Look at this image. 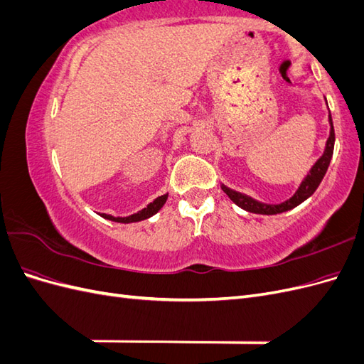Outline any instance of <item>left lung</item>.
Listing matches in <instances>:
<instances>
[{"label":"left lung","instance_id":"obj_1","mask_svg":"<svg viewBox=\"0 0 364 364\" xmlns=\"http://www.w3.org/2000/svg\"><path fill=\"white\" fill-rule=\"evenodd\" d=\"M328 118H329V126H331V129H329V136L326 139L323 155L316 161V164L311 167L310 173L305 176L304 181L299 185V188L296 190V193L290 197L289 200H285L282 203H277V205L262 203V202L252 199L250 196H246L243 193H238L235 190L228 188V186L223 185V183H222V190L228 194L229 199L232 200L237 206H240L241 209H245V211H247V213H253V214H264V215L281 214V213L289 211V209L296 208L297 205H301L304 200H306L308 197H310L317 190V186L321 185L323 176H325V173L329 167V162H331V158H333L336 135H334L331 114L328 115Z\"/></svg>","mask_w":364,"mask_h":364}]
</instances>
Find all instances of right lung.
<instances>
[{
    "label": "right lung",
    "mask_w": 364,
    "mask_h": 364,
    "mask_svg": "<svg viewBox=\"0 0 364 364\" xmlns=\"http://www.w3.org/2000/svg\"><path fill=\"white\" fill-rule=\"evenodd\" d=\"M167 197H168V194L159 196L158 199H155L151 203H149L144 209H141V211L132 214V215H127V217H114V215H109V214H102V217L107 218V220H112V222H117V223L141 222V220H146V218H150L151 215H155L159 211V209L164 206V203L167 202Z\"/></svg>",
    "instance_id": "right-lung-1"
}]
</instances>
